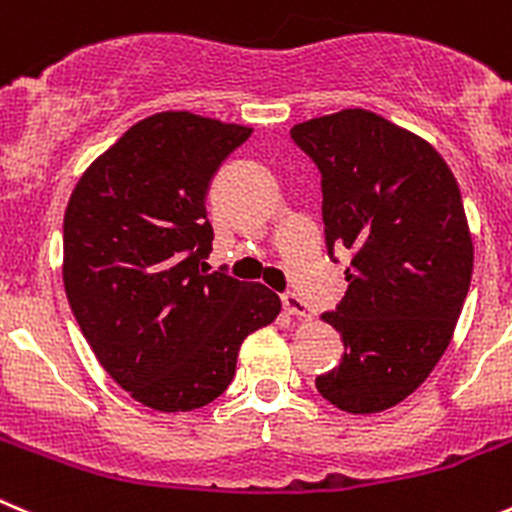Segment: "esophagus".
<instances>
[{
    "mask_svg": "<svg viewBox=\"0 0 512 512\" xmlns=\"http://www.w3.org/2000/svg\"><path fill=\"white\" fill-rule=\"evenodd\" d=\"M281 304H284V309L289 311V314L301 316V319H311V316H314V311H311V306L306 304V301L301 299L299 294H291V291H286V294H281Z\"/></svg>",
    "mask_w": 512,
    "mask_h": 512,
    "instance_id": "34e87169",
    "label": "esophagus"
}]
</instances>
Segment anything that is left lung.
Returning a JSON list of instances; mask_svg holds the SVG:
<instances>
[{
    "instance_id": "1",
    "label": "left lung",
    "mask_w": 512,
    "mask_h": 512,
    "mask_svg": "<svg viewBox=\"0 0 512 512\" xmlns=\"http://www.w3.org/2000/svg\"><path fill=\"white\" fill-rule=\"evenodd\" d=\"M291 140L321 173L329 259L352 256L347 294L321 316L344 357L316 389L352 415L389 410L430 377L470 289L460 188L427 140L359 107L294 125Z\"/></svg>"
}]
</instances>
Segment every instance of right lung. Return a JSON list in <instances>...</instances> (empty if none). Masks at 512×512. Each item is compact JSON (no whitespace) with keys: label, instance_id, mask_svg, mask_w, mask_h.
Wrapping results in <instances>:
<instances>
[{"label":"right lung","instance_id":"right-lung-1","mask_svg":"<svg viewBox=\"0 0 512 512\" xmlns=\"http://www.w3.org/2000/svg\"><path fill=\"white\" fill-rule=\"evenodd\" d=\"M251 128L193 113L135 123L72 191L62 226L70 309L110 377L145 407L188 412L226 392L243 339L281 299L206 271V193Z\"/></svg>","mask_w":512,"mask_h":512}]
</instances>
